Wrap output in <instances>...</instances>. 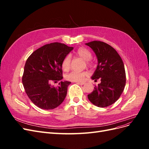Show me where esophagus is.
Masks as SVG:
<instances>
[{"label": "esophagus", "mask_w": 149, "mask_h": 149, "mask_svg": "<svg viewBox=\"0 0 149 149\" xmlns=\"http://www.w3.org/2000/svg\"><path fill=\"white\" fill-rule=\"evenodd\" d=\"M76 84H80V85H83V84H85V83L84 82H77V83H76Z\"/></svg>", "instance_id": "34e87169"}]
</instances>
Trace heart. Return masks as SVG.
Returning a JSON list of instances; mask_svg holds the SVG:
<instances>
[{
	"instance_id": "b5f03b06",
	"label": "heart",
	"mask_w": 149,
	"mask_h": 149,
	"mask_svg": "<svg viewBox=\"0 0 149 149\" xmlns=\"http://www.w3.org/2000/svg\"><path fill=\"white\" fill-rule=\"evenodd\" d=\"M76 55L80 58H81L84 61L86 62L88 66H90L91 65V62L89 60L91 59L92 55L88 49L85 48H79L75 53ZM62 69L65 71H69L71 67V58L69 56H67L65 58V59L63 60L61 64ZM87 71L78 72V71H72L69 74L66 75V79L70 81L73 82H81L85 79L86 77L88 76Z\"/></svg>"
}]
</instances>
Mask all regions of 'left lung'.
Returning a JSON list of instances; mask_svg holds the SVG:
<instances>
[{"label": "left lung", "instance_id": "1", "mask_svg": "<svg viewBox=\"0 0 149 149\" xmlns=\"http://www.w3.org/2000/svg\"><path fill=\"white\" fill-rule=\"evenodd\" d=\"M86 45L93 49L97 59V66L91 79L95 81L101 79V83L95 86L94 91L88 95V100L100 107L111 106L119 98L125 86L124 63L109 45L100 41Z\"/></svg>", "mask_w": 149, "mask_h": 149}]
</instances>
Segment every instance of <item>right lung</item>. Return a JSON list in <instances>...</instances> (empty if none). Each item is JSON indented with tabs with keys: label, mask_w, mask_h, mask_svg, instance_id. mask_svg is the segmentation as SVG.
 <instances>
[{
	"label": "right lung",
	"mask_w": 149,
	"mask_h": 149,
	"mask_svg": "<svg viewBox=\"0 0 149 149\" xmlns=\"http://www.w3.org/2000/svg\"><path fill=\"white\" fill-rule=\"evenodd\" d=\"M73 49L63 43H49L37 49L26 60L22 83L27 96L37 107L53 109L65 100L71 82L61 81L57 88L52 83L63 79L62 61Z\"/></svg>",
	"instance_id": "obj_1"
}]
</instances>
